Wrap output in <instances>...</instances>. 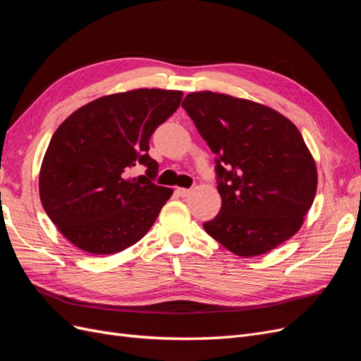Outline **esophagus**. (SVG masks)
<instances>
[{"label": "esophagus", "mask_w": 361, "mask_h": 361, "mask_svg": "<svg viewBox=\"0 0 361 361\" xmlns=\"http://www.w3.org/2000/svg\"><path fill=\"white\" fill-rule=\"evenodd\" d=\"M176 193H177L178 196H181V197H185V196H189L190 190H189V189H184V188H177V189H176Z\"/></svg>", "instance_id": "34e87169"}]
</instances>
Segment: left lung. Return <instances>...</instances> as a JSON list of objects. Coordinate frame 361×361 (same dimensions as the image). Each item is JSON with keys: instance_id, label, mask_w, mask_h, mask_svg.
Listing matches in <instances>:
<instances>
[{"instance_id": "8db88e82", "label": "left lung", "mask_w": 361, "mask_h": 361, "mask_svg": "<svg viewBox=\"0 0 361 361\" xmlns=\"http://www.w3.org/2000/svg\"><path fill=\"white\" fill-rule=\"evenodd\" d=\"M181 106L217 156L219 214L208 235L243 258L276 249L301 228L318 172L293 121L265 104L213 91L189 92Z\"/></svg>"}]
</instances>
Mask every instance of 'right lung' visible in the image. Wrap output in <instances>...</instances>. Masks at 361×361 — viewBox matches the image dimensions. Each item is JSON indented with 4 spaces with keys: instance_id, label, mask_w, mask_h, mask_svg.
Returning <instances> with one entry per match:
<instances>
[{
    "instance_id": "1",
    "label": "right lung",
    "mask_w": 361,
    "mask_h": 361,
    "mask_svg": "<svg viewBox=\"0 0 361 361\" xmlns=\"http://www.w3.org/2000/svg\"><path fill=\"white\" fill-rule=\"evenodd\" d=\"M183 91L139 88L92 100L60 124L46 149L39 193L73 246L114 255L153 226L172 189L153 183L149 137L180 106ZM139 166L145 176L135 178Z\"/></svg>"
}]
</instances>
